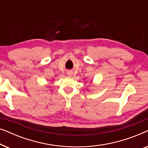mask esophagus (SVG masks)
I'll return each instance as SVG.
<instances>
[{
    "label": "esophagus",
    "instance_id": "1",
    "mask_svg": "<svg viewBox=\"0 0 148 148\" xmlns=\"http://www.w3.org/2000/svg\"><path fill=\"white\" fill-rule=\"evenodd\" d=\"M67 74L69 75H71L72 73H71V72H68Z\"/></svg>",
    "mask_w": 148,
    "mask_h": 148
}]
</instances>
